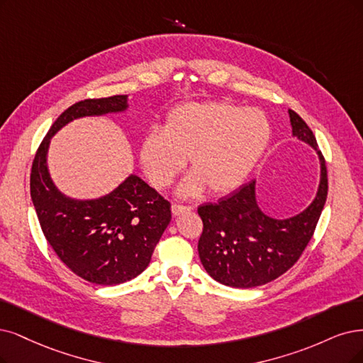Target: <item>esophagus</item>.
Here are the masks:
<instances>
[{"mask_svg":"<svg viewBox=\"0 0 363 363\" xmlns=\"http://www.w3.org/2000/svg\"><path fill=\"white\" fill-rule=\"evenodd\" d=\"M193 206H189V205H179V203H173L172 205V213L173 216H179V213L182 212H186V211H191Z\"/></svg>","mask_w":363,"mask_h":363,"instance_id":"1","label":"esophagus"}]
</instances>
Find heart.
Wrapping results in <instances>:
<instances>
[{
  "mask_svg": "<svg viewBox=\"0 0 363 363\" xmlns=\"http://www.w3.org/2000/svg\"><path fill=\"white\" fill-rule=\"evenodd\" d=\"M272 136L267 116L229 101L191 103L164 119L163 131L146 133L139 150L143 172L155 189H166L184 170L194 172L181 193L194 196L205 186L225 194L242 185L257 166Z\"/></svg>",
  "mask_w": 363,
  "mask_h": 363,
  "instance_id": "heart-1",
  "label": "heart"
}]
</instances>
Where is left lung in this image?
Listing matches in <instances>:
<instances>
[{"label":"left lung","instance_id":"8db88e82","mask_svg":"<svg viewBox=\"0 0 363 363\" xmlns=\"http://www.w3.org/2000/svg\"><path fill=\"white\" fill-rule=\"evenodd\" d=\"M293 136L318 150L314 133L305 121L289 111ZM321 178L314 202L299 216L274 220L256 202V181L197 208L203 221L199 256L206 272L224 286L251 289L271 283L299 260L310 242L328 197V169L320 151Z\"/></svg>","mask_w":363,"mask_h":363}]
</instances>
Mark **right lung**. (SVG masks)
I'll return each instance as SVG.
<instances>
[{
  "label": "right lung",
  "instance_id": "1",
  "mask_svg": "<svg viewBox=\"0 0 363 363\" xmlns=\"http://www.w3.org/2000/svg\"><path fill=\"white\" fill-rule=\"evenodd\" d=\"M125 107L127 96L74 103L52 124L31 167V199L49 245L73 274L100 286L125 283L146 269L170 223V202L136 174L104 197L69 199L53 185L46 155L50 138L70 121Z\"/></svg>",
  "mask_w": 363,
  "mask_h": 363
}]
</instances>
